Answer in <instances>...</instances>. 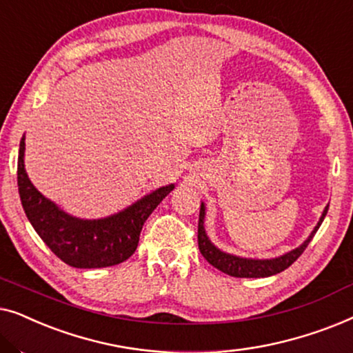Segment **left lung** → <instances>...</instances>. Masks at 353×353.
I'll return each mask as SVG.
<instances>
[{
	"label": "left lung",
	"instance_id": "1",
	"mask_svg": "<svg viewBox=\"0 0 353 353\" xmlns=\"http://www.w3.org/2000/svg\"><path fill=\"white\" fill-rule=\"evenodd\" d=\"M327 207L323 210V214L320 216V221H318L315 230L312 231L310 236L303 241V243L299 245V248L292 249L291 252L279 255L276 259H265V260H259V259H243L238 257V255H231L226 254L223 250H220L219 248H215L214 244L210 243L209 236L205 233L204 228V219H205V205L204 202L201 204V212H199V225H197V244H199V250L201 254L204 255V259L209 262L210 265H214L216 270L223 272L230 276L234 278H267L272 276V274L281 273L286 270L288 267L296 262V260L301 257L303 250L307 249L308 243H310L313 236L320 228V225L325 220V216L327 214Z\"/></svg>",
	"mask_w": 353,
	"mask_h": 353
}]
</instances>
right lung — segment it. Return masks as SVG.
<instances>
[{"mask_svg": "<svg viewBox=\"0 0 353 353\" xmlns=\"http://www.w3.org/2000/svg\"><path fill=\"white\" fill-rule=\"evenodd\" d=\"M26 137L21 139L17 159V186L28 221L48 248L62 262L75 268H104L125 262L138 248L144 221L175 185L162 186L127 209L105 219L83 220L72 216L46 199L23 165Z\"/></svg>", "mask_w": 353, "mask_h": 353, "instance_id": "right-lung-1", "label": "right lung"}]
</instances>
